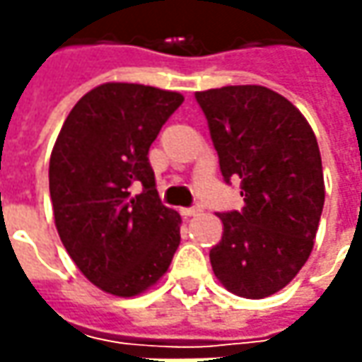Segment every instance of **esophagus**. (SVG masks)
Returning <instances> with one entry per match:
<instances>
[{
    "instance_id": "esophagus-1",
    "label": "esophagus",
    "mask_w": 362,
    "mask_h": 362,
    "mask_svg": "<svg viewBox=\"0 0 362 362\" xmlns=\"http://www.w3.org/2000/svg\"><path fill=\"white\" fill-rule=\"evenodd\" d=\"M199 211H202V207H197V205H195V207H183V209H181V214H183V216H187V217L197 216Z\"/></svg>"
}]
</instances>
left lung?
Returning a JSON list of instances; mask_svg holds the SVG:
<instances>
[{
  "label": "left lung",
  "mask_w": 362,
  "mask_h": 362,
  "mask_svg": "<svg viewBox=\"0 0 362 362\" xmlns=\"http://www.w3.org/2000/svg\"><path fill=\"white\" fill-rule=\"evenodd\" d=\"M223 181L242 185L243 207L217 214L223 235L209 259L219 282L243 298L282 290L306 264L325 205L320 151L310 124L264 86L195 92Z\"/></svg>",
  "instance_id": "obj_1"
}]
</instances>
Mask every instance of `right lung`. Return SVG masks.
Listing matches in <instances>:
<instances>
[{
  "label": "right lung",
  "mask_w": 362,
  "mask_h": 362,
  "mask_svg": "<svg viewBox=\"0 0 362 362\" xmlns=\"http://www.w3.org/2000/svg\"><path fill=\"white\" fill-rule=\"evenodd\" d=\"M183 103L179 92L108 82L70 110L49 157V197L66 252L108 294L136 296L181 242L177 211L155 187L148 148Z\"/></svg>",
  "instance_id": "obj_1"
}]
</instances>
